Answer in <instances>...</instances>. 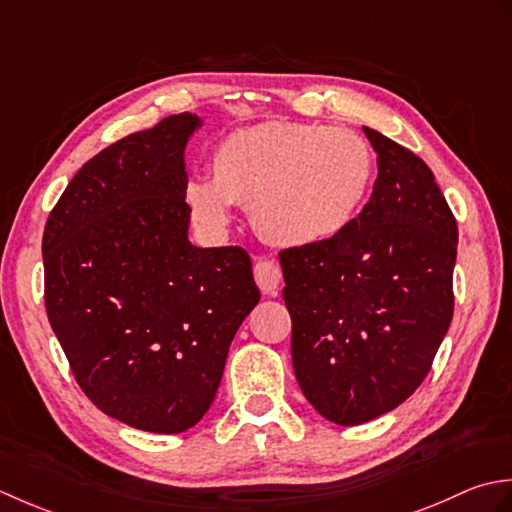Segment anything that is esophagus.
I'll return each instance as SVG.
<instances>
[{
    "label": "esophagus",
    "instance_id": "34e87169",
    "mask_svg": "<svg viewBox=\"0 0 512 512\" xmlns=\"http://www.w3.org/2000/svg\"><path fill=\"white\" fill-rule=\"evenodd\" d=\"M254 278L263 294L276 296L280 283H283V271H280V267L276 263H271V260H256Z\"/></svg>",
    "mask_w": 512,
    "mask_h": 512
}]
</instances>
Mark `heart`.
Instances as JSON below:
<instances>
[{"label":"heart","instance_id":"b5f03b06","mask_svg":"<svg viewBox=\"0 0 512 512\" xmlns=\"http://www.w3.org/2000/svg\"><path fill=\"white\" fill-rule=\"evenodd\" d=\"M212 181L192 179L185 203L210 234L249 205L256 232L285 249L340 236L358 216L373 181L371 148L356 132L322 123H260L216 145Z\"/></svg>","mask_w":512,"mask_h":512}]
</instances>
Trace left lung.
<instances>
[{"instance_id":"1","label":"left lung","mask_w":512,"mask_h":512,"mask_svg":"<svg viewBox=\"0 0 512 512\" xmlns=\"http://www.w3.org/2000/svg\"><path fill=\"white\" fill-rule=\"evenodd\" d=\"M378 179L331 241L280 254L291 360L309 404L356 426L420 387L453 318L457 223L420 156L364 125Z\"/></svg>"}]
</instances>
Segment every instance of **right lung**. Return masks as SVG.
I'll use <instances>...</instances> for the list:
<instances>
[{"label":"right lung","instance_id":"1","mask_svg":"<svg viewBox=\"0 0 512 512\" xmlns=\"http://www.w3.org/2000/svg\"><path fill=\"white\" fill-rule=\"evenodd\" d=\"M198 114H172L75 174L44 232L46 311L83 393L132 429L183 433L223 378L260 291L241 247H196L185 148Z\"/></svg>","mask_w":512,"mask_h":512}]
</instances>
